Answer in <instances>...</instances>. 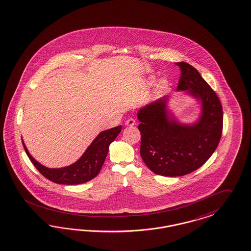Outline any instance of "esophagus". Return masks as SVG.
<instances>
[{
    "label": "esophagus",
    "instance_id": "1",
    "mask_svg": "<svg viewBox=\"0 0 251 251\" xmlns=\"http://www.w3.org/2000/svg\"><path fill=\"white\" fill-rule=\"evenodd\" d=\"M126 126H134L135 125H136V121L134 120V119H132V118H130L128 119L127 121L126 122V124H125Z\"/></svg>",
    "mask_w": 251,
    "mask_h": 251
}]
</instances>
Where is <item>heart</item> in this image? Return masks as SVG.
<instances>
[{"mask_svg": "<svg viewBox=\"0 0 251 251\" xmlns=\"http://www.w3.org/2000/svg\"><path fill=\"white\" fill-rule=\"evenodd\" d=\"M146 83H147L148 86H152L153 84H155V83H156V78L153 77V76H151L147 79ZM170 89H171V84H170L169 80L164 78V79H161L156 84L154 94L158 98H161V97L167 95L170 91Z\"/></svg>", "mask_w": 251, "mask_h": 251, "instance_id": "b5f03b06", "label": "heart"}]
</instances>
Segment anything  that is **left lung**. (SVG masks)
<instances>
[{
	"mask_svg": "<svg viewBox=\"0 0 251 251\" xmlns=\"http://www.w3.org/2000/svg\"><path fill=\"white\" fill-rule=\"evenodd\" d=\"M181 77L176 91L200 103L194 121H180L170 110L172 97H164L138 111L141 135L140 156L155 174L187 175L213 154L223 132L222 104L212 88L193 66L178 62Z\"/></svg>",
	"mask_w": 251,
	"mask_h": 251,
	"instance_id": "8db88e82",
	"label": "left lung"
}]
</instances>
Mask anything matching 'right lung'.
I'll list each match as a JSON object with an SVG mask.
<instances>
[{
	"mask_svg": "<svg viewBox=\"0 0 251 251\" xmlns=\"http://www.w3.org/2000/svg\"><path fill=\"white\" fill-rule=\"evenodd\" d=\"M121 130L122 126H119L101 131L76 162L58 168L45 167L30 155L23 139L22 144L31 163L43 176L57 184L76 185L91 180L100 173L108 154L110 144L116 139Z\"/></svg>",
	"mask_w": 251,
	"mask_h": 251,
	"instance_id": "obj_1",
	"label": "right lung"
}]
</instances>
